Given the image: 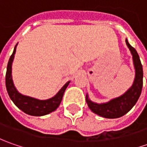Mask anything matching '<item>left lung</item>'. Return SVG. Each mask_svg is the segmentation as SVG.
Listing matches in <instances>:
<instances>
[{"label": "left lung", "instance_id": "1", "mask_svg": "<svg viewBox=\"0 0 147 147\" xmlns=\"http://www.w3.org/2000/svg\"><path fill=\"white\" fill-rule=\"evenodd\" d=\"M125 42L133 56V66L135 69V78L133 85L123 95L104 103L94 102L89 98L88 93L86 95V101L89 109L96 115L106 119H117L126 115L137 103L142 89L143 70L138 54L128 43L127 38Z\"/></svg>", "mask_w": 147, "mask_h": 147}]
</instances>
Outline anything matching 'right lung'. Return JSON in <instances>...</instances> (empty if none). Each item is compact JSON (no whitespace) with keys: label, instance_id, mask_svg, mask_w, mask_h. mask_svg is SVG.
<instances>
[{"label":"right lung","instance_id":"add662e5","mask_svg":"<svg viewBox=\"0 0 147 147\" xmlns=\"http://www.w3.org/2000/svg\"><path fill=\"white\" fill-rule=\"evenodd\" d=\"M18 43L14 47V51L9 57L7 69H6V75H5V86L6 90L10 97L11 100L14 104L22 111L32 116H43L48 115L56 110L60 102L62 100L63 96L65 90L69 86L70 81L67 82L65 85L61 88L57 93L51 98L47 100H40V99L34 98L29 96H26L20 93L14 86L13 78H12V64L14 61V55L16 52V47Z\"/></svg>","mask_w":147,"mask_h":147}]
</instances>
